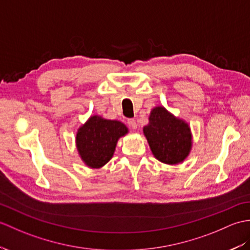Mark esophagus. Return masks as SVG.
<instances>
[{"instance_id":"1","label":"esophagus","mask_w":250,"mask_h":250,"mask_svg":"<svg viewBox=\"0 0 250 250\" xmlns=\"http://www.w3.org/2000/svg\"><path fill=\"white\" fill-rule=\"evenodd\" d=\"M127 125H129V126L133 130H135L137 127V123L135 119H127Z\"/></svg>"}]
</instances>
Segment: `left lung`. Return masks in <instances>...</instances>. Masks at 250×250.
<instances>
[{"label": "left lung", "instance_id": "left-lung-1", "mask_svg": "<svg viewBox=\"0 0 250 250\" xmlns=\"http://www.w3.org/2000/svg\"><path fill=\"white\" fill-rule=\"evenodd\" d=\"M143 132L154 158L164 164L182 163L193 147L188 123L176 117L164 106L151 109L149 123L143 127Z\"/></svg>", "mask_w": 250, "mask_h": 250}]
</instances>
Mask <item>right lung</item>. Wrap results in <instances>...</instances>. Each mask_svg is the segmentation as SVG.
Listing matches in <instances>:
<instances>
[{
	"label": "right lung",
	"instance_id": "1",
	"mask_svg": "<svg viewBox=\"0 0 250 250\" xmlns=\"http://www.w3.org/2000/svg\"><path fill=\"white\" fill-rule=\"evenodd\" d=\"M127 133L129 129L121 121L91 115L75 134V146L81 160L92 169L103 167L113 158L119 138Z\"/></svg>",
	"mask_w": 250,
	"mask_h": 250
}]
</instances>
